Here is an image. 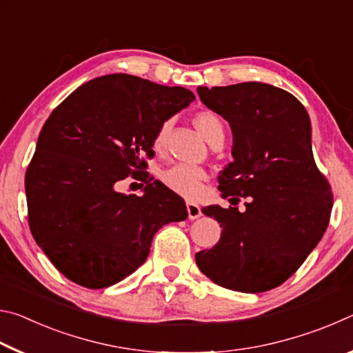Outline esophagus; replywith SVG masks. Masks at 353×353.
Wrapping results in <instances>:
<instances>
[{
  "label": "esophagus",
  "mask_w": 353,
  "mask_h": 353,
  "mask_svg": "<svg viewBox=\"0 0 353 353\" xmlns=\"http://www.w3.org/2000/svg\"><path fill=\"white\" fill-rule=\"evenodd\" d=\"M187 210L190 219H198L202 214L201 207L198 204H194V202H187Z\"/></svg>",
  "instance_id": "1"
}]
</instances>
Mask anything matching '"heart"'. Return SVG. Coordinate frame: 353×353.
Returning a JSON list of instances; mask_svg holds the SVG:
<instances>
[{"label":"heart","mask_w":353,"mask_h":353,"mask_svg":"<svg viewBox=\"0 0 353 353\" xmlns=\"http://www.w3.org/2000/svg\"><path fill=\"white\" fill-rule=\"evenodd\" d=\"M194 124L199 132L204 135V139L212 143L219 137H224V124L216 113L213 112H201L198 117L194 118ZM171 121H165L162 126L159 128L157 134H155V146L163 145L166 135L170 132ZM162 182L166 187L171 188L176 193L187 196V198H193V196L199 194L202 182L205 181V172L194 168V166L188 165H174L171 168L165 170L162 172Z\"/></svg>","instance_id":"b5f03b06"}]
</instances>
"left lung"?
<instances>
[{"mask_svg": "<svg viewBox=\"0 0 353 353\" xmlns=\"http://www.w3.org/2000/svg\"><path fill=\"white\" fill-rule=\"evenodd\" d=\"M198 94L234 135V162L218 176L221 196L248 202L244 212L202 208L223 232L210 250L196 254V265L227 290H272L307 260L330 219L333 196L314 163L308 112L291 93L263 82L198 87Z\"/></svg>", "mask_w": 353, "mask_h": 353, "instance_id": "obj_1", "label": "left lung"}]
</instances>
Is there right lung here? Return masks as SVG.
Segmentation results:
<instances>
[{"mask_svg":"<svg viewBox=\"0 0 353 353\" xmlns=\"http://www.w3.org/2000/svg\"><path fill=\"white\" fill-rule=\"evenodd\" d=\"M194 94L115 73L88 81L59 104L28 166V218L35 243L59 272L81 286L107 288L149 255L162 225L185 221V202L160 181H146L159 128ZM134 174L141 196L114 185Z\"/></svg>","mask_w":353,"mask_h":353,"instance_id":"right-lung-1","label":"right lung"}]
</instances>
